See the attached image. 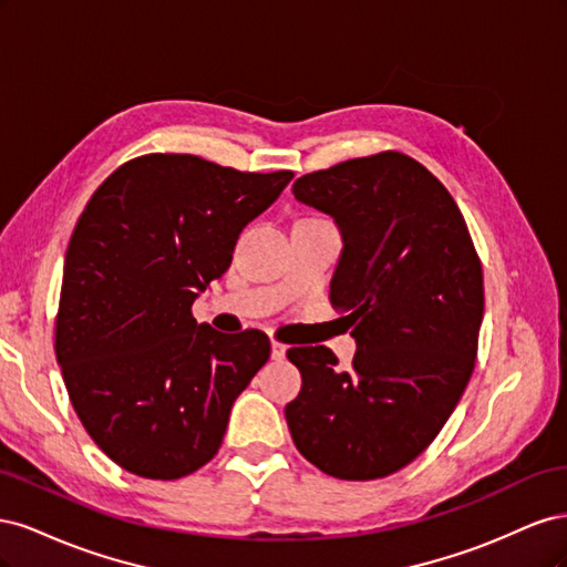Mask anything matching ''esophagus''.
I'll return each instance as SVG.
<instances>
[{
	"instance_id": "esophagus-1",
	"label": "esophagus",
	"mask_w": 567,
	"mask_h": 567,
	"mask_svg": "<svg viewBox=\"0 0 567 567\" xmlns=\"http://www.w3.org/2000/svg\"><path fill=\"white\" fill-rule=\"evenodd\" d=\"M271 359L274 362H281V359H286V346L279 340H271Z\"/></svg>"
}]
</instances>
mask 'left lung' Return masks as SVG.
Listing matches in <instances>:
<instances>
[{
	"label": "left lung",
	"mask_w": 567,
	"mask_h": 567,
	"mask_svg": "<svg viewBox=\"0 0 567 567\" xmlns=\"http://www.w3.org/2000/svg\"><path fill=\"white\" fill-rule=\"evenodd\" d=\"M293 194L340 229L331 305L357 354L346 371L323 346L286 352L302 375L288 431L326 475H392L437 437L471 381L483 265L447 188L400 151L302 175Z\"/></svg>",
	"instance_id": "1"
}]
</instances>
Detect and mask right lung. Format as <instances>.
Wrapping results in <instances>:
<instances>
[{
  "label": "right lung",
  "instance_id": "right-lung-1",
  "mask_svg": "<svg viewBox=\"0 0 567 567\" xmlns=\"http://www.w3.org/2000/svg\"><path fill=\"white\" fill-rule=\"evenodd\" d=\"M290 179V169L148 153L120 165L82 210L54 348L78 419L120 468L177 480L217 454L234 400L271 348L262 331L196 323L192 305Z\"/></svg>",
  "mask_w": 567,
  "mask_h": 567
}]
</instances>
